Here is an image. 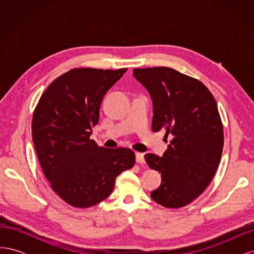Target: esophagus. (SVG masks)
Here are the masks:
<instances>
[{
  "mask_svg": "<svg viewBox=\"0 0 254 254\" xmlns=\"http://www.w3.org/2000/svg\"><path fill=\"white\" fill-rule=\"evenodd\" d=\"M135 159H136V162L139 164H144L145 163L144 155L141 152H135Z\"/></svg>",
  "mask_w": 254,
  "mask_h": 254,
  "instance_id": "1",
  "label": "esophagus"
}]
</instances>
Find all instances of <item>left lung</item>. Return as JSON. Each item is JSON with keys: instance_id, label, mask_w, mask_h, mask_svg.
<instances>
[{"instance_id": "1", "label": "left lung", "mask_w": 254, "mask_h": 254, "mask_svg": "<svg viewBox=\"0 0 254 254\" xmlns=\"http://www.w3.org/2000/svg\"><path fill=\"white\" fill-rule=\"evenodd\" d=\"M153 104L151 130L163 129L171 142L163 157L145 155L161 173L153 201L167 209L193 202L209 187L224 147V126L213 94L196 78L166 66L133 68Z\"/></svg>"}]
</instances>
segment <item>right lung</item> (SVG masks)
Returning a JSON list of instances; mask_svg holds the SVG:
<instances>
[{"label":"right lung","mask_w":254,"mask_h":254,"mask_svg":"<svg viewBox=\"0 0 254 254\" xmlns=\"http://www.w3.org/2000/svg\"><path fill=\"white\" fill-rule=\"evenodd\" d=\"M126 71L72 68L50 84L35 108L32 133L42 172L52 190L74 207L105 200L117 177L134 165L131 149L98 147L90 137L103 97Z\"/></svg>","instance_id":"1"}]
</instances>
